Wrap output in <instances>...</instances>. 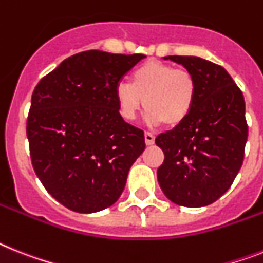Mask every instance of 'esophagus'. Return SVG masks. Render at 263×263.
<instances>
[{"label": "esophagus", "instance_id": "1", "mask_svg": "<svg viewBox=\"0 0 263 263\" xmlns=\"http://www.w3.org/2000/svg\"><path fill=\"white\" fill-rule=\"evenodd\" d=\"M144 140H145V144L147 145H152L155 143V136L149 134V132H145L144 134Z\"/></svg>", "mask_w": 263, "mask_h": 263}]
</instances>
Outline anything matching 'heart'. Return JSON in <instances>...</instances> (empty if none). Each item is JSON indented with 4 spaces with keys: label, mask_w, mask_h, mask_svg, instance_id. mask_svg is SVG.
<instances>
[{
    "label": "heart",
    "mask_w": 263,
    "mask_h": 263,
    "mask_svg": "<svg viewBox=\"0 0 263 263\" xmlns=\"http://www.w3.org/2000/svg\"><path fill=\"white\" fill-rule=\"evenodd\" d=\"M115 99L124 120H134L144 104L149 125L167 123L175 127L187 120L193 111L196 83L189 70L176 69L160 61H147L132 72L131 84L116 85Z\"/></svg>",
    "instance_id": "heart-1"
}]
</instances>
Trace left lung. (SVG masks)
<instances>
[{
  "mask_svg": "<svg viewBox=\"0 0 263 263\" xmlns=\"http://www.w3.org/2000/svg\"><path fill=\"white\" fill-rule=\"evenodd\" d=\"M196 83L193 111L182 124L156 136L164 152L159 186L184 207L211 204L226 193L242 167L248 140L245 99L220 65L195 56H167Z\"/></svg>",
  "mask_w": 263,
  "mask_h": 263,
  "instance_id": "obj_1",
  "label": "left lung"
}]
</instances>
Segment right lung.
I'll return each instance as SVG.
<instances>
[{"instance_id": "add662e5", "label": "right lung", "mask_w": 263, "mask_h": 263, "mask_svg": "<svg viewBox=\"0 0 263 263\" xmlns=\"http://www.w3.org/2000/svg\"><path fill=\"white\" fill-rule=\"evenodd\" d=\"M144 54L87 50L39 81L26 121L34 173L76 213L112 206L145 148L144 132L119 114L115 88Z\"/></svg>"}]
</instances>
